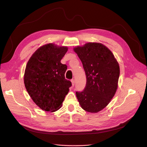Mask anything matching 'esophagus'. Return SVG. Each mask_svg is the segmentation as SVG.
Returning <instances> with one entry per match:
<instances>
[{"mask_svg":"<svg viewBox=\"0 0 147 147\" xmlns=\"http://www.w3.org/2000/svg\"><path fill=\"white\" fill-rule=\"evenodd\" d=\"M71 82H72V86H74V84H75V80H74V79H72V80H71Z\"/></svg>","mask_w":147,"mask_h":147,"instance_id":"esophagus-1","label":"esophagus"}]
</instances>
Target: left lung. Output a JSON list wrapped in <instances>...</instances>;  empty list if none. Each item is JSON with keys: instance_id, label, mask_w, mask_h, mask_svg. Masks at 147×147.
<instances>
[{"instance_id": "1", "label": "left lung", "mask_w": 147, "mask_h": 147, "mask_svg": "<svg viewBox=\"0 0 147 147\" xmlns=\"http://www.w3.org/2000/svg\"><path fill=\"white\" fill-rule=\"evenodd\" d=\"M81 60L86 76L85 88L76 92L82 108L97 113L113 98L118 88L119 66L108 48L99 43H88L74 49Z\"/></svg>"}]
</instances>
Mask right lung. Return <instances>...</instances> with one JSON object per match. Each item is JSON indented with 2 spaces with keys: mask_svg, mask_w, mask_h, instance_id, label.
Returning <instances> with one entry per match:
<instances>
[{
  "mask_svg": "<svg viewBox=\"0 0 147 147\" xmlns=\"http://www.w3.org/2000/svg\"><path fill=\"white\" fill-rule=\"evenodd\" d=\"M67 50L66 47L47 44L35 51L26 65V90L35 104L46 112L59 110L72 86L64 76L67 66L61 63Z\"/></svg>",
  "mask_w": 147,
  "mask_h": 147,
  "instance_id": "1",
  "label": "right lung"
}]
</instances>
